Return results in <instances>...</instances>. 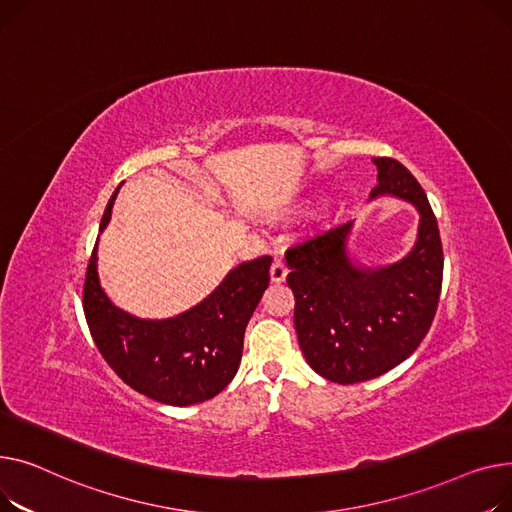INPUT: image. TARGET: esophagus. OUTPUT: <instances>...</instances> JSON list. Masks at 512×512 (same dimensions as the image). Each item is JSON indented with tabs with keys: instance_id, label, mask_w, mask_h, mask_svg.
<instances>
[{
	"instance_id": "34e87169",
	"label": "esophagus",
	"mask_w": 512,
	"mask_h": 512,
	"mask_svg": "<svg viewBox=\"0 0 512 512\" xmlns=\"http://www.w3.org/2000/svg\"><path fill=\"white\" fill-rule=\"evenodd\" d=\"M287 277V266L283 260H275L273 266H270V283H283Z\"/></svg>"
}]
</instances>
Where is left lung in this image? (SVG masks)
Instances as JSON below:
<instances>
[{
  "label": "left lung",
  "instance_id": "8db88e82",
  "mask_svg": "<svg viewBox=\"0 0 512 512\" xmlns=\"http://www.w3.org/2000/svg\"><path fill=\"white\" fill-rule=\"evenodd\" d=\"M372 161L378 186L370 202L399 198L417 210L413 248L397 262L368 266L351 246V221L285 254L299 347L316 374L339 384L405 362L428 335L442 287L440 231L426 192L399 161Z\"/></svg>",
  "mask_w": 512,
  "mask_h": 512
}]
</instances>
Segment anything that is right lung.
<instances>
[{
  "instance_id": "add662e5",
  "label": "right lung",
  "mask_w": 512,
  "mask_h": 512,
  "mask_svg": "<svg viewBox=\"0 0 512 512\" xmlns=\"http://www.w3.org/2000/svg\"><path fill=\"white\" fill-rule=\"evenodd\" d=\"M107 202L99 233L111 221ZM99 239L84 283V314L101 355L140 395L188 407L217 397L242 362L246 326L268 287L273 258L237 264L200 304L171 318H140L117 308L99 279Z\"/></svg>"
}]
</instances>
